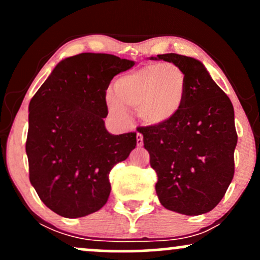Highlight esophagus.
I'll return each instance as SVG.
<instances>
[{
    "mask_svg": "<svg viewBox=\"0 0 260 260\" xmlns=\"http://www.w3.org/2000/svg\"><path fill=\"white\" fill-rule=\"evenodd\" d=\"M137 145L142 147L143 145V136L140 133H137Z\"/></svg>",
    "mask_w": 260,
    "mask_h": 260,
    "instance_id": "1",
    "label": "esophagus"
}]
</instances>
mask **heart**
<instances>
[{"label":"heart","mask_w":260,"mask_h":260,"mask_svg":"<svg viewBox=\"0 0 260 260\" xmlns=\"http://www.w3.org/2000/svg\"><path fill=\"white\" fill-rule=\"evenodd\" d=\"M186 89V74L177 64L166 62L143 66L116 79L115 94H106L107 110L112 117L127 122V107H132L144 123L159 126L181 111Z\"/></svg>","instance_id":"b5f03b06"}]
</instances>
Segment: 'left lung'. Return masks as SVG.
Here are the masks:
<instances>
[{
    "label": "left lung",
    "instance_id": "1",
    "mask_svg": "<svg viewBox=\"0 0 260 260\" xmlns=\"http://www.w3.org/2000/svg\"><path fill=\"white\" fill-rule=\"evenodd\" d=\"M150 59L177 64L187 79L184 104L177 116L138 129L157 175V198L169 210L202 215L219 204L234 178V106L198 59L177 53Z\"/></svg>",
    "mask_w": 260,
    "mask_h": 260
}]
</instances>
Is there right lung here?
Wrapping results in <instances>:
<instances>
[{
  "mask_svg": "<svg viewBox=\"0 0 260 260\" xmlns=\"http://www.w3.org/2000/svg\"><path fill=\"white\" fill-rule=\"evenodd\" d=\"M134 61L109 53L62 59L29 104L25 151L29 180L58 215L82 217L100 210L111 192L109 174L137 145V133L107 132L106 90Z\"/></svg>",
  "mask_w": 260,
  "mask_h": 260,
  "instance_id": "1",
  "label": "right lung"
}]
</instances>
